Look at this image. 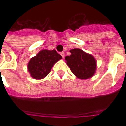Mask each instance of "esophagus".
<instances>
[{
	"mask_svg": "<svg viewBox=\"0 0 126 126\" xmlns=\"http://www.w3.org/2000/svg\"><path fill=\"white\" fill-rule=\"evenodd\" d=\"M60 54H61V55L62 56V57H63V58H64V57H65V53H64L63 51L61 52V53H60Z\"/></svg>",
	"mask_w": 126,
	"mask_h": 126,
	"instance_id": "esophagus-1",
	"label": "esophagus"
}]
</instances>
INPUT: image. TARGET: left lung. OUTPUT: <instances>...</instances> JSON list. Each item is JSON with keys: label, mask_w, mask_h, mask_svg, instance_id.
I'll return each mask as SVG.
<instances>
[{"label": "left lung", "mask_w": 126, "mask_h": 126, "mask_svg": "<svg viewBox=\"0 0 126 126\" xmlns=\"http://www.w3.org/2000/svg\"><path fill=\"white\" fill-rule=\"evenodd\" d=\"M71 55L65 57L67 64L72 73L80 79H88L94 75L96 70V61L92 55L80 49H71Z\"/></svg>", "instance_id": "left-lung-1"}]
</instances>
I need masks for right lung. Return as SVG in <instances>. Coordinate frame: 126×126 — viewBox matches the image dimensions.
I'll return each mask as SVG.
<instances>
[{"instance_id": "obj_1", "label": "right lung", "mask_w": 126, "mask_h": 126, "mask_svg": "<svg viewBox=\"0 0 126 126\" xmlns=\"http://www.w3.org/2000/svg\"><path fill=\"white\" fill-rule=\"evenodd\" d=\"M61 58L55 49H44L31 59L28 63V71L34 79H42L49 74L53 65Z\"/></svg>"}]
</instances>
